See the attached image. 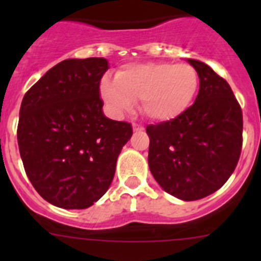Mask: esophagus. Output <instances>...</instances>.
<instances>
[{
  "mask_svg": "<svg viewBox=\"0 0 261 261\" xmlns=\"http://www.w3.org/2000/svg\"><path fill=\"white\" fill-rule=\"evenodd\" d=\"M133 130H135V132H141V130H144V125H141V124H137V123H133Z\"/></svg>",
  "mask_w": 261,
  "mask_h": 261,
  "instance_id": "34e87169",
  "label": "esophagus"
}]
</instances>
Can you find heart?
Here are the masks:
<instances>
[{"mask_svg": "<svg viewBox=\"0 0 261 261\" xmlns=\"http://www.w3.org/2000/svg\"><path fill=\"white\" fill-rule=\"evenodd\" d=\"M197 89L199 75L188 64L146 62L121 69L116 78H103L100 96L115 114L128 112L141 100L145 116L166 121L190 107Z\"/></svg>", "mask_w": 261, "mask_h": 261, "instance_id": "1", "label": "heart"}]
</instances>
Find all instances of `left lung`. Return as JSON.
<instances>
[{"label":"left lung","instance_id":"8db88e82","mask_svg":"<svg viewBox=\"0 0 261 261\" xmlns=\"http://www.w3.org/2000/svg\"><path fill=\"white\" fill-rule=\"evenodd\" d=\"M200 78L196 100L177 117L147 125L149 167L170 195L193 201L212 195L238 165L243 115L231 87L199 60H188Z\"/></svg>","mask_w":261,"mask_h":261}]
</instances>
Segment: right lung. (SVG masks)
Returning <instances> with one entry per match:
<instances>
[{
    "label": "right lung",
    "instance_id": "add662e5",
    "mask_svg": "<svg viewBox=\"0 0 261 261\" xmlns=\"http://www.w3.org/2000/svg\"><path fill=\"white\" fill-rule=\"evenodd\" d=\"M102 57L59 62L24 94L17 137L36 192L55 206L86 209L112 183L132 125L103 115Z\"/></svg>",
    "mask_w": 261,
    "mask_h": 261
}]
</instances>
